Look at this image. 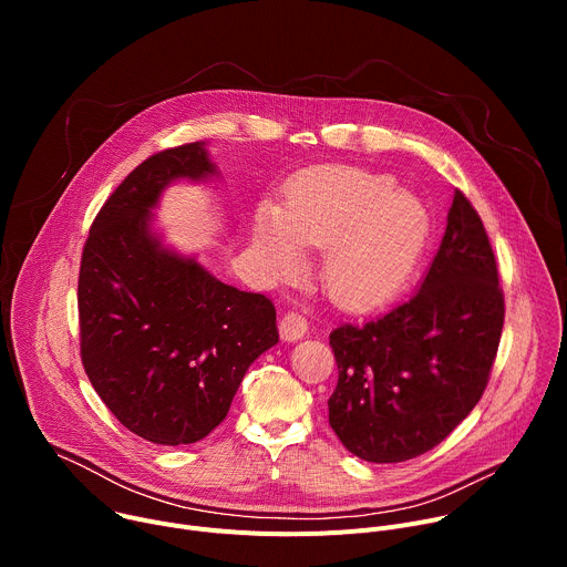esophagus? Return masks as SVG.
<instances>
[{"mask_svg":"<svg viewBox=\"0 0 567 567\" xmlns=\"http://www.w3.org/2000/svg\"><path fill=\"white\" fill-rule=\"evenodd\" d=\"M278 330H280L282 341H300L307 334L309 326H307V318L302 313L289 311V313L282 316Z\"/></svg>","mask_w":567,"mask_h":567,"instance_id":"34e87169","label":"esophagus"}]
</instances>
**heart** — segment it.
Here are the masks:
<instances>
[{
  "label": "heart",
  "instance_id": "heart-1",
  "mask_svg": "<svg viewBox=\"0 0 567 567\" xmlns=\"http://www.w3.org/2000/svg\"><path fill=\"white\" fill-rule=\"evenodd\" d=\"M426 235L429 213L415 195L346 166L302 179L280 213L265 208L256 219L258 251L278 274L293 269L298 247L328 248L322 282L346 309L392 298L415 269Z\"/></svg>",
  "mask_w": 567,
  "mask_h": 567
}]
</instances>
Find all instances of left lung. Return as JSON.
<instances>
[{
	"label": "left lung",
	"instance_id": "1",
	"mask_svg": "<svg viewBox=\"0 0 567 567\" xmlns=\"http://www.w3.org/2000/svg\"><path fill=\"white\" fill-rule=\"evenodd\" d=\"M503 320L487 230L455 190L442 245L417 291L330 334L339 365L330 426L343 446L377 464L437 446L487 388Z\"/></svg>",
	"mask_w": 567,
	"mask_h": 567
}]
</instances>
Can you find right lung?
Wrapping results in <instances>:
<instances>
[{
    "mask_svg": "<svg viewBox=\"0 0 567 567\" xmlns=\"http://www.w3.org/2000/svg\"><path fill=\"white\" fill-rule=\"evenodd\" d=\"M213 175L202 141L145 158L96 215L80 262L85 372L127 431L164 446L219 426L249 365L278 343L267 296L224 285L152 228L171 184Z\"/></svg>",
    "mask_w": 567,
    "mask_h": 567,
    "instance_id": "add662e5",
    "label": "right lung"
}]
</instances>
